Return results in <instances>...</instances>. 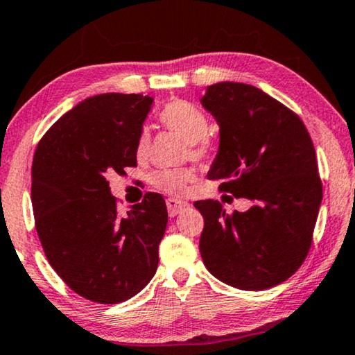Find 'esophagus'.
I'll return each mask as SVG.
<instances>
[{
	"mask_svg": "<svg viewBox=\"0 0 355 355\" xmlns=\"http://www.w3.org/2000/svg\"><path fill=\"white\" fill-rule=\"evenodd\" d=\"M166 207H168V213L171 218H174V216L179 214L181 211H184V209H187L190 205L187 202H182V200H176V198H168L166 200Z\"/></svg>",
	"mask_w": 355,
	"mask_h": 355,
	"instance_id": "1",
	"label": "esophagus"
}]
</instances>
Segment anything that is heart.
<instances>
[{
	"label": "heart",
	"mask_w": 355,
	"mask_h": 355,
	"mask_svg": "<svg viewBox=\"0 0 355 355\" xmlns=\"http://www.w3.org/2000/svg\"><path fill=\"white\" fill-rule=\"evenodd\" d=\"M160 121L178 135H181L190 146V155L193 158H205L211 152V142L208 139L209 121L207 115L197 107L186 101L169 102L160 112ZM152 137L150 132L144 130L136 142V155L146 158L150 153ZM193 178L192 169L178 168L158 171L153 176V184L162 192L169 195H181L186 192L187 182Z\"/></svg>",
	"instance_id": "heart-1"
}]
</instances>
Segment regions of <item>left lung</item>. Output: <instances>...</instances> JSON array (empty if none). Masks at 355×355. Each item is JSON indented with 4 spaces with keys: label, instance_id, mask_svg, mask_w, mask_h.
<instances>
[{
    "label": "left lung",
    "instance_id": "obj_1",
    "mask_svg": "<svg viewBox=\"0 0 355 355\" xmlns=\"http://www.w3.org/2000/svg\"><path fill=\"white\" fill-rule=\"evenodd\" d=\"M200 102L219 125L208 179L253 203L230 214L218 200L193 203L205 219L203 264L234 288H272L300 269L312 245L322 203L314 144L295 112L251 85H211Z\"/></svg>",
    "mask_w": 355,
    "mask_h": 355
}]
</instances>
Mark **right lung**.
<instances>
[{
    "mask_svg": "<svg viewBox=\"0 0 355 355\" xmlns=\"http://www.w3.org/2000/svg\"><path fill=\"white\" fill-rule=\"evenodd\" d=\"M153 97H88L41 137L32 165L35 225L46 258L69 288L101 304L137 295L158 267L168 211L147 192L118 214L107 176L136 166V142Z\"/></svg>",
    "mask_w": 355,
    "mask_h": 355,
    "instance_id": "right-lung-1",
    "label": "right lung"
}]
</instances>
